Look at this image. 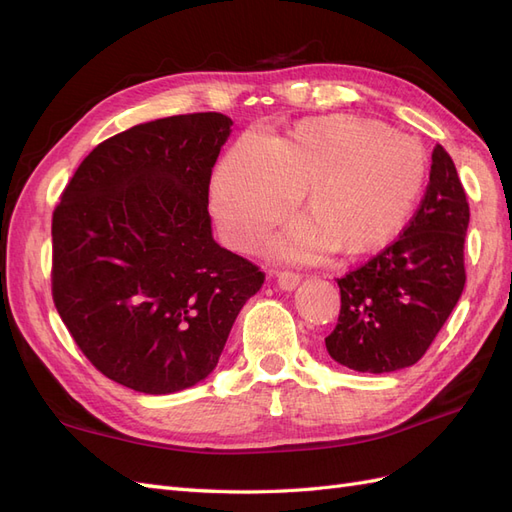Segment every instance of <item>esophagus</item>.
<instances>
[{
	"mask_svg": "<svg viewBox=\"0 0 512 512\" xmlns=\"http://www.w3.org/2000/svg\"><path fill=\"white\" fill-rule=\"evenodd\" d=\"M275 277H277V286H280L282 290H292V288H297V286H299V282H301L299 273H294V271H277V273H275Z\"/></svg>",
	"mask_w": 512,
	"mask_h": 512,
	"instance_id": "1",
	"label": "esophagus"
}]
</instances>
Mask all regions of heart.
<instances>
[{
    "mask_svg": "<svg viewBox=\"0 0 512 512\" xmlns=\"http://www.w3.org/2000/svg\"><path fill=\"white\" fill-rule=\"evenodd\" d=\"M427 185V153L414 138L352 115L305 119L277 141L250 134L211 181V211L224 239L250 250L297 207L307 220L277 243L286 258L337 250L363 256L410 222Z\"/></svg>",
    "mask_w": 512,
    "mask_h": 512,
    "instance_id": "1",
    "label": "heart"
}]
</instances>
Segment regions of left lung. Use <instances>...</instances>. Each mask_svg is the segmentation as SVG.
Returning <instances> with one entry per match:
<instances>
[{
    "label": "left lung",
    "mask_w": 512,
    "mask_h": 512,
    "mask_svg": "<svg viewBox=\"0 0 512 512\" xmlns=\"http://www.w3.org/2000/svg\"><path fill=\"white\" fill-rule=\"evenodd\" d=\"M468 222L470 205L455 162L436 145L427 190L410 224L337 280L342 307L324 337L337 363L386 374L421 359L466 286Z\"/></svg>",
    "instance_id": "obj_1"
}]
</instances>
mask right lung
I'll use <instances>...</instances> for the list:
<instances>
[{"label":"right lung","mask_w":512,"mask_h":512,"mask_svg":"<svg viewBox=\"0 0 512 512\" xmlns=\"http://www.w3.org/2000/svg\"><path fill=\"white\" fill-rule=\"evenodd\" d=\"M230 126L222 113H190L106 138L53 211L57 312L89 363L138 393L207 378L265 284L211 237V170Z\"/></svg>","instance_id":"add662e5"}]
</instances>
